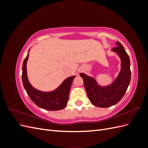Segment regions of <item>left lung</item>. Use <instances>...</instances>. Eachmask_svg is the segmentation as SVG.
Returning a JSON list of instances; mask_svg holds the SVG:
<instances>
[{"instance_id": "1", "label": "left lung", "mask_w": 148, "mask_h": 148, "mask_svg": "<svg viewBox=\"0 0 148 148\" xmlns=\"http://www.w3.org/2000/svg\"><path fill=\"white\" fill-rule=\"evenodd\" d=\"M112 51L117 53L121 60V69L114 81L110 84L102 86L93 77L83 73L79 75L84 81V85L89 101L98 107H109L118 103L126 92L131 79L130 62L127 53L122 44L117 41Z\"/></svg>"}]
</instances>
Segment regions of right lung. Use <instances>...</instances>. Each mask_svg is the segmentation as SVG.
Segmentation results:
<instances>
[{
    "mask_svg": "<svg viewBox=\"0 0 148 148\" xmlns=\"http://www.w3.org/2000/svg\"><path fill=\"white\" fill-rule=\"evenodd\" d=\"M29 51L22 66V82L28 96L36 105L44 109L47 110L63 109L68 102L70 88L75 76L66 78L55 90L49 92L38 90L33 87L28 78L26 64L29 57Z\"/></svg>",
    "mask_w": 148,
    "mask_h": 148,
    "instance_id": "add662e5",
    "label": "right lung"
}]
</instances>
